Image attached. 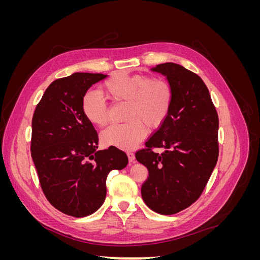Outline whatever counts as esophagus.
Returning a JSON list of instances; mask_svg holds the SVG:
<instances>
[{"mask_svg":"<svg viewBox=\"0 0 260 260\" xmlns=\"http://www.w3.org/2000/svg\"><path fill=\"white\" fill-rule=\"evenodd\" d=\"M127 155H128V159H129L130 162H132L133 160L136 159V156H135V154H133L132 152H127Z\"/></svg>","mask_w":260,"mask_h":260,"instance_id":"obj_1","label":"esophagus"}]
</instances>
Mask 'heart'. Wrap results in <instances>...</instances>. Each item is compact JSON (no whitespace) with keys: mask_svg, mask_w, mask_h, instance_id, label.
<instances>
[{"mask_svg":"<svg viewBox=\"0 0 260 260\" xmlns=\"http://www.w3.org/2000/svg\"><path fill=\"white\" fill-rule=\"evenodd\" d=\"M101 92L112 102H124V123L113 124L102 133L106 145L120 148L136 146L148 129L158 128L166 119L172 104V89L158 77L115 74L102 84ZM82 112L91 123L104 127L109 112L104 99L96 92H88L82 100Z\"/></svg>","mask_w":260,"mask_h":260,"instance_id":"heart-1","label":"heart"}]
</instances>
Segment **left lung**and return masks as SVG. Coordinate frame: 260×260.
<instances>
[{
	"mask_svg": "<svg viewBox=\"0 0 260 260\" xmlns=\"http://www.w3.org/2000/svg\"><path fill=\"white\" fill-rule=\"evenodd\" d=\"M167 77L172 89L169 114L136 158L148 170L141 188L146 205L161 215H174L199 200L219 155V119L201 77L175 62L152 68ZM165 151L155 153L154 148Z\"/></svg>",
	"mask_w": 260,
	"mask_h": 260,
	"instance_id": "1",
	"label": "left lung"
}]
</instances>
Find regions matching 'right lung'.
<instances>
[{
  "mask_svg": "<svg viewBox=\"0 0 260 260\" xmlns=\"http://www.w3.org/2000/svg\"><path fill=\"white\" fill-rule=\"evenodd\" d=\"M106 77L75 73L56 79L32 117L30 151L42 191L52 206L77 218L102 206L108 174L128 165L119 148L98 151V132L82 112L86 91Z\"/></svg>",
  "mask_w": 260,
  "mask_h": 260,
  "instance_id": "obj_1",
  "label": "right lung"
}]
</instances>
